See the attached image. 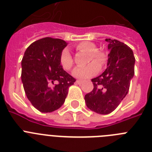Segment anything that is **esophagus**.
I'll list each match as a JSON object with an SVG mask.
<instances>
[{"label": "esophagus", "instance_id": "1", "mask_svg": "<svg viewBox=\"0 0 152 152\" xmlns=\"http://www.w3.org/2000/svg\"><path fill=\"white\" fill-rule=\"evenodd\" d=\"M84 83V81L83 80H77L75 81V84H81Z\"/></svg>", "mask_w": 152, "mask_h": 152}]
</instances>
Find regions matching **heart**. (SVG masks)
Segmentation results:
<instances>
[{
    "mask_svg": "<svg viewBox=\"0 0 152 152\" xmlns=\"http://www.w3.org/2000/svg\"><path fill=\"white\" fill-rule=\"evenodd\" d=\"M75 48L77 51L88 53V62H90L91 61H94L89 63L85 67L75 68L72 72V75L76 78L86 79L92 77L99 72L100 67L102 68L107 63V58L105 53L101 51L96 50L97 48L96 45L91 42H82L77 44ZM60 62L61 67L67 71L71 70L73 67V58L69 52L66 49H64L61 52Z\"/></svg>",
    "mask_w": 152,
    "mask_h": 152,
    "instance_id": "heart-1",
    "label": "heart"
}]
</instances>
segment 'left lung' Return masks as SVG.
Returning a JSON list of instances; mask_svg holds the SVG:
<instances>
[{
  "label": "left lung",
  "mask_w": 152,
  "mask_h": 152,
  "mask_svg": "<svg viewBox=\"0 0 152 152\" xmlns=\"http://www.w3.org/2000/svg\"><path fill=\"white\" fill-rule=\"evenodd\" d=\"M105 40L110 50L107 68L91 80L94 89L84 96L87 107L100 114H109L116 110L128 94L135 73V58L132 50L116 39Z\"/></svg>",
  "instance_id": "obj_1"
}]
</instances>
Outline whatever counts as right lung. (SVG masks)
Returning <instances> with one entry per match:
<instances>
[{
	"label": "right lung",
	"mask_w": 152,
	"mask_h": 152,
	"mask_svg": "<svg viewBox=\"0 0 152 152\" xmlns=\"http://www.w3.org/2000/svg\"><path fill=\"white\" fill-rule=\"evenodd\" d=\"M67 45L60 39L45 37L31 44L23 57L21 79L24 91L32 105L42 113L60 108L68 88L76 80L60 62Z\"/></svg>",
	"instance_id": "obj_1"
}]
</instances>
